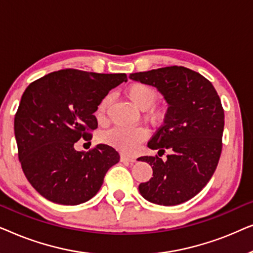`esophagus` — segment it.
Here are the masks:
<instances>
[{
  "label": "esophagus",
  "instance_id": "34e87169",
  "mask_svg": "<svg viewBox=\"0 0 253 253\" xmlns=\"http://www.w3.org/2000/svg\"><path fill=\"white\" fill-rule=\"evenodd\" d=\"M136 161V159L132 158V157H126V155H121V162H130V164H132V162Z\"/></svg>",
  "mask_w": 253,
  "mask_h": 253
}]
</instances>
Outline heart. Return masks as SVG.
<instances>
[{"label":"heart","instance_id":"heart-1","mask_svg":"<svg viewBox=\"0 0 253 253\" xmlns=\"http://www.w3.org/2000/svg\"><path fill=\"white\" fill-rule=\"evenodd\" d=\"M126 95L138 108L143 110L150 109L153 117H158L157 114L153 112V106L158 102L159 93L151 85L145 84V83H133L126 87ZM108 103L109 96H105L98 103V107L95 109V117L99 122L105 121ZM148 134L150 132L144 126H137L132 129L114 127L103 134L102 139L105 140V143L124 152V153H133L147 139Z\"/></svg>","mask_w":253,"mask_h":253}]
</instances>
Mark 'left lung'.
Here are the masks:
<instances>
[{"label":"left lung","mask_w":253,"mask_h":253,"mask_svg":"<svg viewBox=\"0 0 253 253\" xmlns=\"http://www.w3.org/2000/svg\"><path fill=\"white\" fill-rule=\"evenodd\" d=\"M133 81L157 87L168 110L147 146L165 153L141 157L153 169V177L139 184V192L158 205H178L202 191L215 171L222 151L224 112L209 79L184 67H166L131 74Z\"/></svg>","instance_id":"1"}]
</instances>
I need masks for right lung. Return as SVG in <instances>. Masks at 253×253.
I'll return each instance as SVG.
<instances>
[{"mask_svg":"<svg viewBox=\"0 0 253 253\" xmlns=\"http://www.w3.org/2000/svg\"><path fill=\"white\" fill-rule=\"evenodd\" d=\"M126 79V74L64 69L27 86L15 115V137L24 174L44 198L78 205L101 188L119 152L99 144L85 153L74 145L92 139L98 103Z\"/></svg>","mask_w":253,"mask_h":253,"instance_id":"right-lung-1","label":"right lung"}]
</instances>
